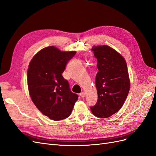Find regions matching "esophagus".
I'll return each instance as SVG.
<instances>
[{
	"instance_id": "34e87169",
	"label": "esophagus",
	"mask_w": 156,
	"mask_h": 156,
	"mask_svg": "<svg viewBox=\"0 0 156 156\" xmlns=\"http://www.w3.org/2000/svg\"><path fill=\"white\" fill-rule=\"evenodd\" d=\"M80 96H81L82 98H84V96H85V93H84V92H81V94H80Z\"/></svg>"
}]
</instances>
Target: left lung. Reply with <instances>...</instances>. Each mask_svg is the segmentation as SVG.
<instances>
[{
	"instance_id": "obj_1",
	"label": "left lung",
	"mask_w": 156,
	"mask_h": 156,
	"mask_svg": "<svg viewBox=\"0 0 156 156\" xmlns=\"http://www.w3.org/2000/svg\"><path fill=\"white\" fill-rule=\"evenodd\" d=\"M92 51L99 71L96 77L98 101L90 109L94 116L108 118L120 109L129 93L127 64L123 56L108 45L94 46Z\"/></svg>"
}]
</instances>
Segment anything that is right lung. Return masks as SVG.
I'll use <instances>...</instances> for the list:
<instances>
[{
	"mask_svg": "<svg viewBox=\"0 0 156 156\" xmlns=\"http://www.w3.org/2000/svg\"><path fill=\"white\" fill-rule=\"evenodd\" d=\"M75 51H61L54 46L40 50L31 60L27 72L30 98L50 119L61 120L72 112L78 95L69 88L62 73Z\"/></svg>",
	"mask_w": 156,
	"mask_h": 156,
	"instance_id": "obj_1",
	"label": "right lung"
}]
</instances>
